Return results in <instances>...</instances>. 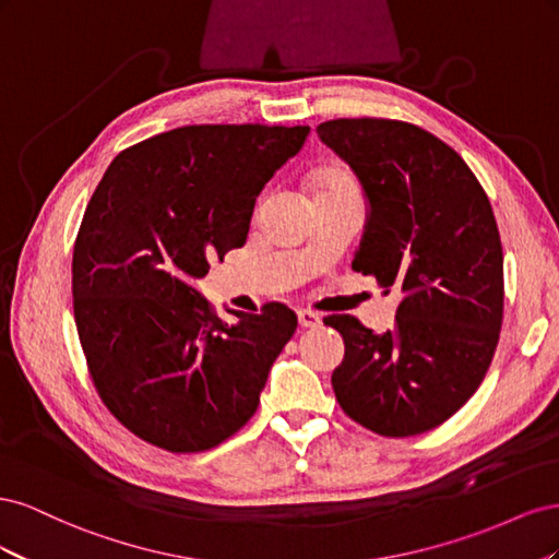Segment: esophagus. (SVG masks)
<instances>
[{
	"mask_svg": "<svg viewBox=\"0 0 559 559\" xmlns=\"http://www.w3.org/2000/svg\"><path fill=\"white\" fill-rule=\"evenodd\" d=\"M296 314H298V324L302 329H314L319 324V314H314L310 310H298Z\"/></svg>",
	"mask_w": 559,
	"mask_h": 559,
	"instance_id": "obj_1",
	"label": "esophagus"
}]
</instances>
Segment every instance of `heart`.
<instances>
[{"label": "heart", "instance_id": "1", "mask_svg": "<svg viewBox=\"0 0 559 559\" xmlns=\"http://www.w3.org/2000/svg\"><path fill=\"white\" fill-rule=\"evenodd\" d=\"M312 198L321 195H359V186L343 167H324L310 177Z\"/></svg>", "mask_w": 559, "mask_h": 559}]
</instances>
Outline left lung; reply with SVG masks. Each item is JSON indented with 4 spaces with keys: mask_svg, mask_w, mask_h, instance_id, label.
Returning <instances> with one entry per match:
<instances>
[{
    "mask_svg": "<svg viewBox=\"0 0 559 559\" xmlns=\"http://www.w3.org/2000/svg\"><path fill=\"white\" fill-rule=\"evenodd\" d=\"M317 132L366 198L352 267L401 296L384 333L349 314L324 319L345 341L335 399L380 436L425 433L476 394L499 343L503 251L492 205L462 156L417 126L337 118Z\"/></svg>",
    "mask_w": 559,
    "mask_h": 559,
    "instance_id": "obj_1",
    "label": "left lung"
}]
</instances>
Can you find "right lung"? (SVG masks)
<instances>
[{"mask_svg":"<svg viewBox=\"0 0 559 559\" xmlns=\"http://www.w3.org/2000/svg\"><path fill=\"white\" fill-rule=\"evenodd\" d=\"M310 126H186L118 154L76 235L79 341L107 408L144 441L200 452L257 413L298 326L270 302L218 319L195 282L245 245L259 193Z\"/></svg>","mask_w":559,"mask_h":559,"instance_id":"obj_1","label":"right lung"}]
</instances>
